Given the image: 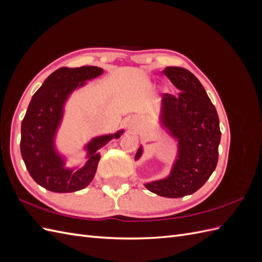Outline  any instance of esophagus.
I'll list each match as a JSON object with an SVG mask.
<instances>
[{
    "label": "esophagus",
    "mask_w": 262,
    "mask_h": 262,
    "mask_svg": "<svg viewBox=\"0 0 262 262\" xmlns=\"http://www.w3.org/2000/svg\"><path fill=\"white\" fill-rule=\"evenodd\" d=\"M126 125L129 126L130 129H136L137 126H138V120H137V118H134V117H130L129 119H128V121H126Z\"/></svg>",
    "instance_id": "esophagus-1"
}]
</instances>
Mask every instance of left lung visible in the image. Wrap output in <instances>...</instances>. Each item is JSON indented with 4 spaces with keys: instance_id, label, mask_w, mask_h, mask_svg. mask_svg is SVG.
Segmentation results:
<instances>
[{
    "instance_id": "1",
    "label": "left lung",
    "mask_w": 262,
    "mask_h": 262,
    "mask_svg": "<svg viewBox=\"0 0 262 262\" xmlns=\"http://www.w3.org/2000/svg\"><path fill=\"white\" fill-rule=\"evenodd\" d=\"M178 95L164 94L161 123L178 142L177 158L169 175L145 184L150 192L165 198H181L194 193L215 170L221 141L216 109L198 78L187 69L167 67L164 70ZM139 147L136 161L142 156Z\"/></svg>"
}]
</instances>
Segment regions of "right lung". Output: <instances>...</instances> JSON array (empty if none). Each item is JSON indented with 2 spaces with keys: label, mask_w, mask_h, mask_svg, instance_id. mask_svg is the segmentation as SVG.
<instances>
[{
  "label": "right lung",
  "mask_w": 262,
  "mask_h": 262,
  "mask_svg": "<svg viewBox=\"0 0 262 262\" xmlns=\"http://www.w3.org/2000/svg\"><path fill=\"white\" fill-rule=\"evenodd\" d=\"M102 72L101 68L90 66L60 68L46 78L29 102L21 121L20 153L31 178L49 191L74 192L89 186L100 160L99 148L123 133L120 130L91 140L85 146L87 162L78 169L67 168L64 157L55 148V134L70 95Z\"/></svg>",
  "instance_id": "add662e5"
}]
</instances>
